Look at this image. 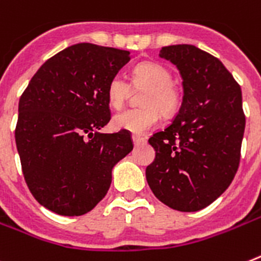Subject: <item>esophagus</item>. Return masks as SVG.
<instances>
[{
  "mask_svg": "<svg viewBox=\"0 0 261 261\" xmlns=\"http://www.w3.org/2000/svg\"><path fill=\"white\" fill-rule=\"evenodd\" d=\"M146 141L143 137H139V135H133V142H134V144L137 146V144H141L143 143V142Z\"/></svg>",
  "mask_w": 261,
  "mask_h": 261,
  "instance_id": "esophagus-1",
  "label": "esophagus"
}]
</instances>
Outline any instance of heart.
<instances>
[{"label":"heart","instance_id":"1","mask_svg":"<svg viewBox=\"0 0 261 261\" xmlns=\"http://www.w3.org/2000/svg\"><path fill=\"white\" fill-rule=\"evenodd\" d=\"M134 90L144 89L141 95L139 109H127L113 117L111 124L115 130L130 131L133 134H144L154 127L162 115H171L180 105V90L172 82L167 67L156 62H142L131 71L128 85L123 76L117 74L107 83V100L114 109H120Z\"/></svg>","mask_w":261,"mask_h":261}]
</instances>
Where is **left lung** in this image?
I'll list each match as a JSON object with an SVG mask.
<instances>
[{"label":"left lung","instance_id":"obj_1","mask_svg":"<svg viewBox=\"0 0 261 261\" xmlns=\"http://www.w3.org/2000/svg\"><path fill=\"white\" fill-rule=\"evenodd\" d=\"M159 56L176 65L185 95L174 122L148 139L155 161L146 178L162 203L199 211L228 188L238 171L246 127L242 90L216 57L196 46H164Z\"/></svg>","mask_w":261,"mask_h":261}]
</instances>
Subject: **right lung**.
Returning a JSON list of instances; mask_svg holds the SVG:
<instances>
[{
  "label": "right lung",
  "instance_id": "1",
  "mask_svg": "<svg viewBox=\"0 0 261 261\" xmlns=\"http://www.w3.org/2000/svg\"><path fill=\"white\" fill-rule=\"evenodd\" d=\"M128 61L126 50L76 43L46 61L19 98L23 178L58 215L91 211L110 188L114 166L134 147L127 131L99 133L111 118L107 83Z\"/></svg>",
  "mask_w": 261,
  "mask_h": 261
}]
</instances>
